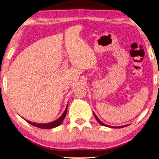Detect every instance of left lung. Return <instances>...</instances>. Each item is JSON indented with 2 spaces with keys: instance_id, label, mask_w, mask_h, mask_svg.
<instances>
[{
  "instance_id": "left-lung-1",
  "label": "left lung",
  "mask_w": 159,
  "mask_h": 159,
  "mask_svg": "<svg viewBox=\"0 0 159 159\" xmlns=\"http://www.w3.org/2000/svg\"><path fill=\"white\" fill-rule=\"evenodd\" d=\"M94 113V116H95V118H96V120H97V121L99 122V123H100V125H102V126H106V127H111V128H122V127H125L127 126V125H123V126H120V127H113V126H109V125H106V124L103 123L102 122H101V121L100 120L98 119V117L96 116V115L95 114V113Z\"/></svg>"
}]
</instances>
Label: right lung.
<instances>
[{
    "label": "right lung",
    "instance_id": "add662e5",
    "mask_svg": "<svg viewBox=\"0 0 159 159\" xmlns=\"http://www.w3.org/2000/svg\"><path fill=\"white\" fill-rule=\"evenodd\" d=\"M67 109H68V104H67L66 107V109L64 111V112L63 113V114L60 117H59L58 119H57L56 120L53 121V122H49V123L41 124V123H36V122H30V121L26 120H25L28 122L29 124L33 125V126L37 127H39V128H41V129H52V128H55V127H57L59 126V125H60L62 123L63 120H64V118H65L66 115Z\"/></svg>",
    "mask_w": 159,
    "mask_h": 159
}]
</instances>
